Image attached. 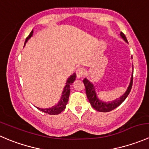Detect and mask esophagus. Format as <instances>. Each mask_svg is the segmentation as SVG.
<instances>
[{
	"mask_svg": "<svg viewBox=\"0 0 149 149\" xmlns=\"http://www.w3.org/2000/svg\"><path fill=\"white\" fill-rule=\"evenodd\" d=\"M85 73H86V70H85L84 68H79L76 70V76H77L78 78L83 77L84 76Z\"/></svg>",
	"mask_w": 149,
	"mask_h": 149,
	"instance_id": "esophagus-1",
	"label": "esophagus"
}]
</instances>
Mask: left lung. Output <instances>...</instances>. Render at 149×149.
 I'll list each match as a JSON object with an SVG mask.
<instances>
[{"label": "left lung", "instance_id": "obj_1", "mask_svg": "<svg viewBox=\"0 0 149 149\" xmlns=\"http://www.w3.org/2000/svg\"><path fill=\"white\" fill-rule=\"evenodd\" d=\"M120 35L122 37V38H123L125 41L127 42V40L125 35L123 33H122V32H121ZM83 82L85 86V88H86V96H87L88 100H89V102H90V104L92 105V106L93 107L96 111H100V112H109V111H112V110L117 108V107L119 106V105H120L121 104L125 101V100L127 97L130 92L131 89H132V82H133V75H132V78H131L130 84V86H128V89L127 90V92H125L121 97H119V99L115 100H113V102H102V100H100L97 98V97L96 93H95V87H94L93 84H92L90 81H89L86 79H84Z\"/></svg>", "mask_w": 149, "mask_h": 149}]
</instances>
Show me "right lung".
<instances>
[{
    "label": "right lung",
    "mask_w": 149,
    "mask_h": 149,
    "mask_svg": "<svg viewBox=\"0 0 149 149\" xmlns=\"http://www.w3.org/2000/svg\"><path fill=\"white\" fill-rule=\"evenodd\" d=\"M33 30L30 32V33L29 34V36H27V38H26L25 40V43L29 38L33 36ZM24 43V44H25ZM76 73H73V75H72L70 78L67 80V82H66V85L64 87V89H63V94H62V97L61 99H60V102H58V104L54 106H53L52 108H37L38 109H39L40 111H43L44 113H48V114L50 115H57L59 114L62 112V111H64L66 108V105L68 103V98H69V95H70V85L74 82V81L76 80Z\"/></svg>",
    "instance_id": "obj_1"
}]
</instances>
